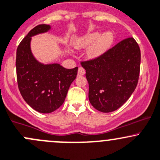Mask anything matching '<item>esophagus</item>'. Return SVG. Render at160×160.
Instances as JSON below:
<instances>
[{
  "instance_id": "1",
  "label": "esophagus",
  "mask_w": 160,
  "mask_h": 160,
  "mask_svg": "<svg viewBox=\"0 0 160 160\" xmlns=\"http://www.w3.org/2000/svg\"><path fill=\"white\" fill-rule=\"evenodd\" d=\"M85 70L82 67L78 68V75H85Z\"/></svg>"
}]
</instances>
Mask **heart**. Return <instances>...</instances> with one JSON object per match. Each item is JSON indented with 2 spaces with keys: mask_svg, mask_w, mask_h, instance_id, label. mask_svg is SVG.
<instances>
[{
  "mask_svg": "<svg viewBox=\"0 0 160 160\" xmlns=\"http://www.w3.org/2000/svg\"><path fill=\"white\" fill-rule=\"evenodd\" d=\"M113 41V35L110 32H106L99 35V32H92L78 38L74 42L75 48H88L86 55L89 59H97L104 54Z\"/></svg>",
  "mask_w": 160,
  "mask_h": 160,
  "instance_id": "obj_1",
  "label": "heart"
}]
</instances>
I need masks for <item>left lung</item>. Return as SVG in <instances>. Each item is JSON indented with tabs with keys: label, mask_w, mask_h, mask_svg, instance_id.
I'll use <instances>...</instances> for the list:
<instances>
[{
	"label": "left lung",
	"mask_w": 160,
	"mask_h": 160,
	"mask_svg": "<svg viewBox=\"0 0 160 160\" xmlns=\"http://www.w3.org/2000/svg\"><path fill=\"white\" fill-rule=\"evenodd\" d=\"M140 63V48L132 37L121 41L97 59L81 63L86 72L92 106L102 113L120 108L137 86Z\"/></svg>",
	"instance_id": "1"
}]
</instances>
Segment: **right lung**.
<instances>
[{
    "mask_svg": "<svg viewBox=\"0 0 160 160\" xmlns=\"http://www.w3.org/2000/svg\"><path fill=\"white\" fill-rule=\"evenodd\" d=\"M49 25L33 28L22 40L16 52L17 82L20 93L28 105L37 112L50 113L64 102L71 84L76 78L78 67L64 68L59 64L39 62L31 50L32 36L48 32Z\"/></svg>",
    "mask_w": 160,
    "mask_h": 160,
    "instance_id": "obj_1",
    "label": "right lung"
}]
</instances>
